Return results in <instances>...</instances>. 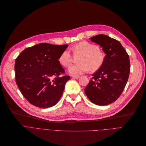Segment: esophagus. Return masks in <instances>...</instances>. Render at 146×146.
I'll return each instance as SVG.
<instances>
[{
    "label": "esophagus",
    "mask_w": 146,
    "mask_h": 146,
    "mask_svg": "<svg viewBox=\"0 0 146 146\" xmlns=\"http://www.w3.org/2000/svg\"><path fill=\"white\" fill-rule=\"evenodd\" d=\"M72 77L74 79H78L80 78V76L77 75H72Z\"/></svg>",
    "instance_id": "1"
}]
</instances>
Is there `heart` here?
Segmentation results:
<instances>
[{"label": "heart", "instance_id": "obj_1", "mask_svg": "<svg viewBox=\"0 0 146 146\" xmlns=\"http://www.w3.org/2000/svg\"><path fill=\"white\" fill-rule=\"evenodd\" d=\"M71 49L75 55H81L78 59L80 63L72 65L69 72L73 75H79L88 72L98 70L104 62V56L99 47L90 42L82 41L74 45ZM73 61V56L70 50H64L59 57V62L65 67L70 66Z\"/></svg>", "mask_w": 146, "mask_h": 146}]
</instances>
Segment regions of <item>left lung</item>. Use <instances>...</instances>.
<instances>
[{"label":"left lung","mask_w":146,"mask_h":146,"mask_svg":"<svg viewBox=\"0 0 146 146\" xmlns=\"http://www.w3.org/2000/svg\"><path fill=\"white\" fill-rule=\"evenodd\" d=\"M90 39L100 45L106 55L102 66L92 74L85 93L94 104L108 105L118 99L125 87L130 71L129 56L120 42L106 35Z\"/></svg>","instance_id":"obj_1"}]
</instances>
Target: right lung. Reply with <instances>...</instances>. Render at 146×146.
Returning <instances> with one entry per match:
<instances>
[{
    "label": "right lung",
    "mask_w": 146,
    "mask_h": 146,
    "mask_svg": "<svg viewBox=\"0 0 146 146\" xmlns=\"http://www.w3.org/2000/svg\"><path fill=\"white\" fill-rule=\"evenodd\" d=\"M68 46L41 43L26 48L16 59V84L31 104L46 108L61 98L70 76H61L65 70L58 59Z\"/></svg>",
    "instance_id": "right-lung-1"
}]
</instances>
